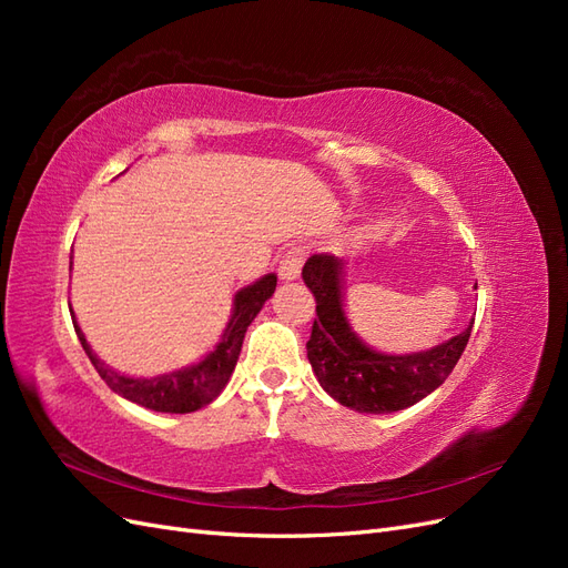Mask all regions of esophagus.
Instances as JSON below:
<instances>
[{"label": "esophagus", "mask_w": 568, "mask_h": 568, "mask_svg": "<svg viewBox=\"0 0 568 568\" xmlns=\"http://www.w3.org/2000/svg\"><path fill=\"white\" fill-rule=\"evenodd\" d=\"M303 261H305V251L303 248H288L282 261H280V277L284 282H291V280H298L301 274V267H303Z\"/></svg>", "instance_id": "34e87169"}]
</instances>
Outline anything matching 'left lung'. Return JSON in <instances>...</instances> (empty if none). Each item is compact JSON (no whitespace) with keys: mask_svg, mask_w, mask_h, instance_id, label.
<instances>
[{"mask_svg":"<svg viewBox=\"0 0 568 568\" xmlns=\"http://www.w3.org/2000/svg\"><path fill=\"white\" fill-rule=\"evenodd\" d=\"M343 261L336 255H311L303 282L317 301V317L307 341V359L320 386L334 400L355 412L386 415L419 403L455 369L471 336L467 329L432 351L386 355L365 346L343 311Z\"/></svg>","mask_w":568,"mask_h":568,"instance_id":"left-lung-1","label":"left lung"}]
</instances>
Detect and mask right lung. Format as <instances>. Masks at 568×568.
Listing matches in <instances>:
<instances>
[{
	"mask_svg": "<svg viewBox=\"0 0 568 568\" xmlns=\"http://www.w3.org/2000/svg\"><path fill=\"white\" fill-rule=\"evenodd\" d=\"M274 286H277V274H265V277L253 282L251 286L236 291L232 317L215 351H211L201 359V363L192 367H184L161 376H149V379L146 376L120 374L101 363L78 326L73 311H71V317L84 353H88L94 369L113 393L123 395V398L153 412L186 415V412H196L203 405L213 403L222 393V388L227 386L230 376L236 367L239 353H242V343H244L248 324L255 320L257 313H261L265 301L274 294Z\"/></svg>",
	"mask_w": 568,
	"mask_h": 568,
	"instance_id": "add662e5",
	"label": "right lung"
}]
</instances>
